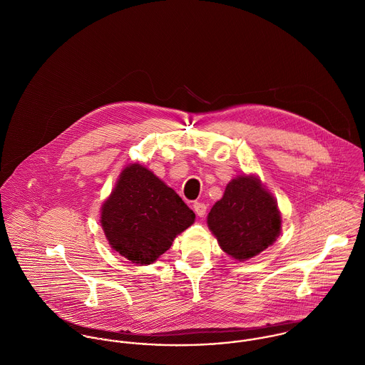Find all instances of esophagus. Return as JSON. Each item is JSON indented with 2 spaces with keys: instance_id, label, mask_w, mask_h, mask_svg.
<instances>
[{
  "instance_id": "obj_1",
  "label": "esophagus",
  "mask_w": 365,
  "mask_h": 365,
  "mask_svg": "<svg viewBox=\"0 0 365 365\" xmlns=\"http://www.w3.org/2000/svg\"><path fill=\"white\" fill-rule=\"evenodd\" d=\"M194 210L200 217H204L207 213V205L204 202H195L194 204Z\"/></svg>"
}]
</instances>
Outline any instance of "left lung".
Listing matches in <instances>:
<instances>
[{"label":"left lung","instance_id":"1","mask_svg":"<svg viewBox=\"0 0 365 365\" xmlns=\"http://www.w3.org/2000/svg\"><path fill=\"white\" fill-rule=\"evenodd\" d=\"M208 226L222 250L236 260H249L279 235L277 202L256 177L232 180L209 212Z\"/></svg>","mask_w":365,"mask_h":365}]
</instances>
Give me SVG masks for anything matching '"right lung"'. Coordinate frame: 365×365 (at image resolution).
Masks as SVG:
<instances>
[{
    "mask_svg": "<svg viewBox=\"0 0 365 365\" xmlns=\"http://www.w3.org/2000/svg\"><path fill=\"white\" fill-rule=\"evenodd\" d=\"M101 210L109 245L136 264L156 261L195 219L178 194L140 164L122 171Z\"/></svg>",
    "mask_w": 365,
    "mask_h": 365,
    "instance_id": "obj_1",
    "label": "right lung"
}]
</instances>
